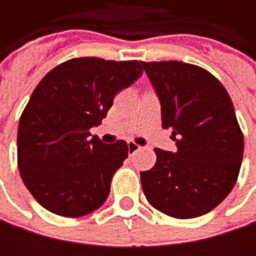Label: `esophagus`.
Wrapping results in <instances>:
<instances>
[{"instance_id": "obj_1", "label": "esophagus", "mask_w": 256, "mask_h": 256, "mask_svg": "<svg viewBox=\"0 0 256 256\" xmlns=\"http://www.w3.org/2000/svg\"><path fill=\"white\" fill-rule=\"evenodd\" d=\"M128 156H133L138 150H140V146L134 142H128Z\"/></svg>"}]
</instances>
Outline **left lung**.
I'll use <instances>...</instances> for the list:
<instances>
[{"mask_svg": "<svg viewBox=\"0 0 256 256\" xmlns=\"http://www.w3.org/2000/svg\"><path fill=\"white\" fill-rule=\"evenodd\" d=\"M160 105L162 126L176 151L156 148L152 169L140 172L146 200L160 212L190 220L215 209L232 190L243 134L224 86L206 70L176 62H142Z\"/></svg>", "mask_w": 256, "mask_h": 256, "instance_id": "left-lung-1", "label": "left lung"}]
</instances>
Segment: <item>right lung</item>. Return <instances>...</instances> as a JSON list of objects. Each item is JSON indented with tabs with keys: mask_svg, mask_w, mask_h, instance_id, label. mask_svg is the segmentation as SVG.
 <instances>
[{
	"mask_svg": "<svg viewBox=\"0 0 256 256\" xmlns=\"http://www.w3.org/2000/svg\"><path fill=\"white\" fill-rule=\"evenodd\" d=\"M142 76V62L71 59L35 87L18 130V164L34 198L47 210L78 218L108 198L128 144H104L90 128L106 117L116 94Z\"/></svg>",
	"mask_w": 256,
	"mask_h": 256,
	"instance_id": "right-lung-1",
	"label": "right lung"
}]
</instances>
